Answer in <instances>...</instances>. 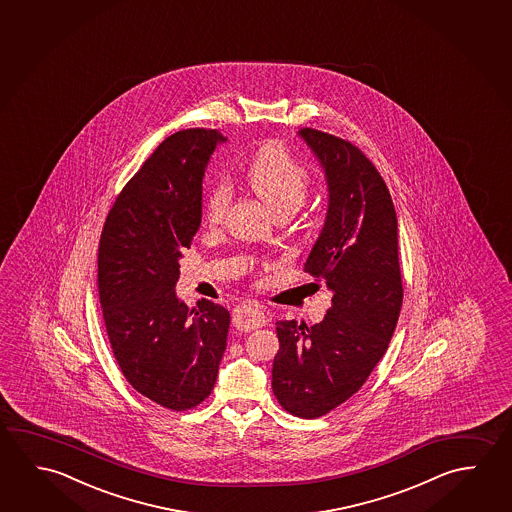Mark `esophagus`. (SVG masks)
Wrapping results in <instances>:
<instances>
[{
  "instance_id": "obj_1",
  "label": "esophagus",
  "mask_w": 512,
  "mask_h": 512,
  "mask_svg": "<svg viewBox=\"0 0 512 512\" xmlns=\"http://www.w3.org/2000/svg\"><path fill=\"white\" fill-rule=\"evenodd\" d=\"M232 321H234L235 327L248 332V330L264 327L268 323V316L257 305L246 303V305L235 307Z\"/></svg>"
}]
</instances>
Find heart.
I'll list each match as a JSON object with an SVG mask.
<instances>
[{
  "label": "heart",
  "mask_w": 512,
  "mask_h": 512,
  "mask_svg": "<svg viewBox=\"0 0 512 512\" xmlns=\"http://www.w3.org/2000/svg\"><path fill=\"white\" fill-rule=\"evenodd\" d=\"M244 182L275 214H293L309 196V169L294 157L282 143L264 144L255 151L244 168ZM230 185L227 180L210 184L203 196V221L218 227L230 205Z\"/></svg>",
  "instance_id": "b5f03b06"
}]
</instances>
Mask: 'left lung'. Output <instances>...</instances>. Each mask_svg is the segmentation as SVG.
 Instances as JSON below:
<instances>
[{
  "instance_id": "left-lung-1",
  "label": "left lung",
  "mask_w": 512,
  "mask_h": 512,
  "mask_svg": "<svg viewBox=\"0 0 512 512\" xmlns=\"http://www.w3.org/2000/svg\"><path fill=\"white\" fill-rule=\"evenodd\" d=\"M325 169L328 212L305 273L332 291L325 319L277 321L271 387L284 411L314 419L357 393L386 353L403 302L398 219L386 182L355 144L302 128Z\"/></svg>"
}]
</instances>
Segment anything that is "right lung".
<instances>
[{
    "mask_svg": "<svg viewBox=\"0 0 512 512\" xmlns=\"http://www.w3.org/2000/svg\"><path fill=\"white\" fill-rule=\"evenodd\" d=\"M223 135L187 128L151 153L107 214L98 291L110 348L137 393L169 411L209 398L227 348L230 314L210 300L189 309L176 280L202 221V180Z\"/></svg>",
    "mask_w": 512,
    "mask_h": 512,
    "instance_id": "1",
    "label": "right lung"
}]
</instances>
